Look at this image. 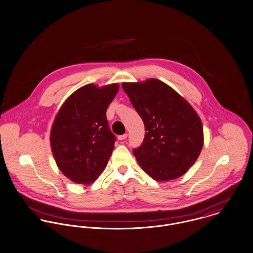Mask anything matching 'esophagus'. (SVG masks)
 Returning <instances> with one entry per match:
<instances>
[{
	"instance_id": "1",
	"label": "esophagus",
	"mask_w": 253,
	"mask_h": 253,
	"mask_svg": "<svg viewBox=\"0 0 253 253\" xmlns=\"http://www.w3.org/2000/svg\"><path fill=\"white\" fill-rule=\"evenodd\" d=\"M127 137H128V135H127V134H124V135H120V136H118V140H124L125 139H127Z\"/></svg>"
}]
</instances>
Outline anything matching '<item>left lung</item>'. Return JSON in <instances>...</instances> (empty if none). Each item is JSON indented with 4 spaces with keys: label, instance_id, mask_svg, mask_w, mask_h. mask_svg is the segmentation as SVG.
<instances>
[{
    "label": "left lung",
    "instance_id": "8db88e82",
    "mask_svg": "<svg viewBox=\"0 0 253 253\" xmlns=\"http://www.w3.org/2000/svg\"><path fill=\"white\" fill-rule=\"evenodd\" d=\"M122 88L144 123L143 141L133 149L141 169L157 181L184 174L204 143L202 121L194 109L171 87L155 79L124 83Z\"/></svg>",
    "mask_w": 253,
    "mask_h": 253
}]
</instances>
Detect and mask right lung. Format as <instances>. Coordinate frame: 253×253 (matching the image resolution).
<instances>
[{
    "instance_id": "1",
    "label": "right lung",
    "mask_w": 253,
    "mask_h": 253,
    "mask_svg": "<svg viewBox=\"0 0 253 253\" xmlns=\"http://www.w3.org/2000/svg\"><path fill=\"white\" fill-rule=\"evenodd\" d=\"M119 85L87 84L74 92L57 113L50 144L57 166L76 183L90 184L107 167L115 136L107 110Z\"/></svg>"
}]
</instances>
